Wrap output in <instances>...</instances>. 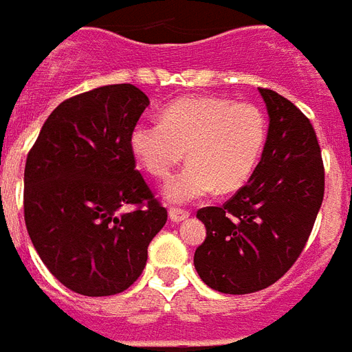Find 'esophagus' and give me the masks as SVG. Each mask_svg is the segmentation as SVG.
<instances>
[{
	"instance_id": "obj_1",
	"label": "esophagus",
	"mask_w": 352,
	"mask_h": 352,
	"mask_svg": "<svg viewBox=\"0 0 352 352\" xmlns=\"http://www.w3.org/2000/svg\"><path fill=\"white\" fill-rule=\"evenodd\" d=\"M168 216H169V220H171V222H183V220H186V218H188L190 212H188V210L175 209V207H173V209H169Z\"/></svg>"
}]
</instances>
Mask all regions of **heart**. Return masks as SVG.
<instances>
[{"instance_id": "obj_1", "label": "heart", "mask_w": 352, "mask_h": 352, "mask_svg": "<svg viewBox=\"0 0 352 352\" xmlns=\"http://www.w3.org/2000/svg\"><path fill=\"white\" fill-rule=\"evenodd\" d=\"M267 142V119L256 104L226 96H184L166 106L160 123H140L130 132V151L156 179H168L183 162L164 196L188 203L220 192H233L256 171Z\"/></svg>"}]
</instances>
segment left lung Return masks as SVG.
Here are the masks:
<instances>
[{"mask_svg":"<svg viewBox=\"0 0 352 352\" xmlns=\"http://www.w3.org/2000/svg\"><path fill=\"white\" fill-rule=\"evenodd\" d=\"M269 134L256 171L222 207H203L207 236L194 254L199 278L226 295L267 289L308 242L324 196L321 147L309 119L272 89H261Z\"/></svg>","mask_w":352,"mask_h":352,"instance_id":"1","label":"left lung"}]
</instances>
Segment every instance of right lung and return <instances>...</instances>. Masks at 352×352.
Wrapping results in <instances>:
<instances>
[{
  "mask_svg": "<svg viewBox=\"0 0 352 352\" xmlns=\"http://www.w3.org/2000/svg\"><path fill=\"white\" fill-rule=\"evenodd\" d=\"M147 106V95L132 83L67 98L25 160L23 218L31 242L52 274L80 295L129 289L168 220L130 151V132Z\"/></svg>",
  "mask_w": 352,
  "mask_h": 352,
  "instance_id": "1",
  "label": "right lung"
}]
</instances>
